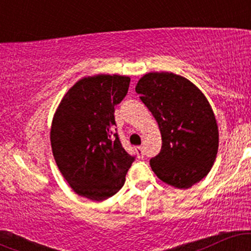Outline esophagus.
<instances>
[{"mask_svg":"<svg viewBox=\"0 0 251 251\" xmlns=\"http://www.w3.org/2000/svg\"><path fill=\"white\" fill-rule=\"evenodd\" d=\"M135 151H137V154H138V157L139 158H144V148L143 146H137V148H135Z\"/></svg>","mask_w":251,"mask_h":251,"instance_id":"1","label":"esophagus"}]
</instances>
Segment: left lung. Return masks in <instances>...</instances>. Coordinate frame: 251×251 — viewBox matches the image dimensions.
<instances>
[{"label":"left lung","mask_w":251,"mask_h":251,"mask_svg":"<svg viewBox=\"0 0 251 251\" xmlns=\"http://www.w3.org/2000/svg\"><path fill=\"white\" fill-rule=\"evenodd\" d=\"M159 126L162 150L150 160L169 185L189 189L211 170L218 151V126L211 106L197 86L169 72L143 75L135 86Z\"/></svg>","instance_id":"obj_1"}]
</instances>
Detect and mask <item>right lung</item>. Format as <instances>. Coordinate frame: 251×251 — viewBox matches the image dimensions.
I'll return each instance as SVG.
<instances>
[{"label":"right lung","instance_id":"1","mask_svg":"<svg viewBox=\"0 0 251 251\" xmlns=\"http://www.w3.org/2000/svg\"><path fill=\"white\" fill-rule=\"evenodd\" d=\"M128 76L98 74L74 83L54 113L50 145L60 172L75 194L91 201L116 195L134 157L112 132L114 106L127 94Z\"/></svg>","mask_w":251,"mask_h":251}]
</instances>
